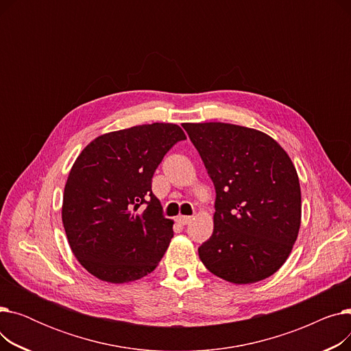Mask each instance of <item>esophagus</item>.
Here are the masks:
<instances>
[{
  "mask_svg": "<svg viewBox=\"0 0 351 351\" xmlns=\"http://www.w3.org/2000/svg\"><path fill=\"white\" fill-rule=\"evenodd\" d=\"M191 220H192V217L191 216H178L176 217V222L179 223V225H183V226H185V225H188V223H191Z\"/></svg>",
  "mask_w": 351,
  "mask_h": 351,
  "instance_id": "34e87169",
  "label": "esophagus"
}]
</instances>
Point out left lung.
Listing matches in <instances>:
<instances>
[{
    "instance_id": "1",
    "label": "left lung",
    "mask_w": 351,
    "mask_h": 351,
    "mask_svg": "<svg viewBox=\"0 0 351 351\" xmlns=\"http://www.w3.org/2000/svg\"><path fill=\"white\" fill-rule=\"evenodd\" d=\"M216 200L213 233L197 249L202 263L236 285L278 271L296 242L302 193L296 168L269 135L222 122L183 123Z\"/></svg>"
}]
</instances>
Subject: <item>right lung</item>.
<instances>
[{
	"label": "right lung",
	"mask_w": 351,
	"mask_h": 351,
	"mask_svg": "<svg viewBox=\"0 0 351 351\" xmlns=\"http://www.w3.org/2000/svg\"><path fill=\"white\" fill-rule=\"evenodd\" d=\"M183 139L175 123L132 126L98 136L73 163L62 223L72 253L99 280L134 282L160 262L173 222L152 193V178Z\"/></svg>",
	"instance_id": "1"
}]
</instances>
